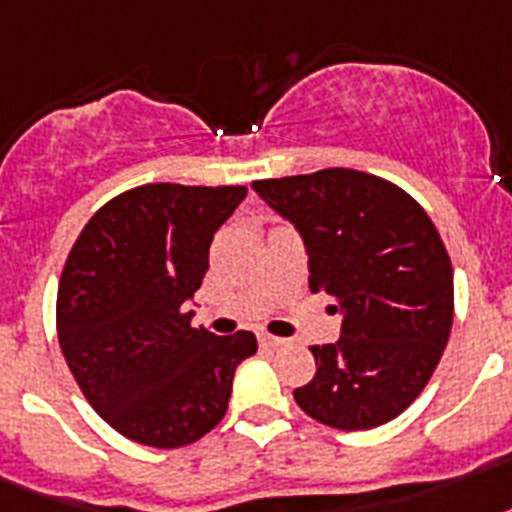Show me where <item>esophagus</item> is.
Here are the masks:
<instances>
[{
	"instance_id": "esophagus-1",
	"label": "esophagus",
	"mask_w": 512,
	"mask_h": 512,
	"mask_svg": "<svg viewBox=\"0 0 512 512\" xmlns=\"http://www.w3.org/2000/svg\"><path fill=\"white\" fill-rule=\"evenodd\" d=\"M257 342H260V347H265V350H278V347H284L286 339H281V336L260 334V336H257Z\"/></svg>"
}]
</instances>
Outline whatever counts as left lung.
I'll return each instance as SVG.
<instances>
[{
  "label": "left lung",
  "instance_id": "obj_1",
  "mask_svg": "<svg viewBox=\"0 0 512 512\" xmlns=\"http://www.w3.org/2000/svg\"><path fill=\"white\" fill-rule=\"evenodd\" d=\"M252 189L302 236L310 289L334 297L336 344L310 347L313 381L294 389L310 418L376 429L413 405L439 365L455 286L442 236L418 202L350 168L255 181Z\"/></svg>",
  "mask_w": 512,
  "mask_h": 512
}]
</instances>
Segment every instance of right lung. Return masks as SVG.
Returning a JSON list of instances; mask_svg holds the SVG:
<instances>
[{
    "label": "right lung",
    "mask_w": 512,
    "mask_h": 512,
    "mask_svg": "<svg viewBox=\"0 0 512 512\" xmlns=\"http://www.w3.org/2000/svg\"><path fill=\"white\" fill-rule=\"evenodd\" d=\"M247 186L147 184L99 207L70 249L57 336L83 397L131 442L173 450L226 415L252 331L191 328L186 302Z\"/></svg>",
    "instance_id": "add662e5"
}]
</instances>
